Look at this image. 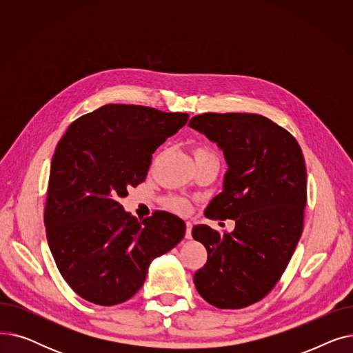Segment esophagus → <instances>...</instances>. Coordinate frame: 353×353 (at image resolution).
Here are the masks:
<instances>
[{"label":"esophagus","mask_w":353,"mask_h":353,"mask_svg":"<svg viewBox=\"0 0 353 353\" xmlns=\"http://www.w3.org/2000/svg\"><path fill=\"white\" fill-rule=\"evenodd\" d=\"M192 223H190V221H186V234H184V236H186V239H192Z\"/></svg>","instance_id":"esophagus-1"}]
</instances>
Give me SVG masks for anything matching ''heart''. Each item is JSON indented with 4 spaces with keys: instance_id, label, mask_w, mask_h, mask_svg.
Returning a JSON list of instances; mask_svg holds the SVG:
<instances>
[{
    "instance_id": "obj_1",
    "label": "heart",
    "mask_w": 353,
    "mask_h": 353,
    "mask_svg": "<svg viewBox=\"0 0 353 353\" xmlns=\"http://www.w3.org/2000/svg\"><path fill=\"white\" fill-rule=\"evenodd\" d=\"M201 154H213L210 150H208V148L205 147H197L194 150V157L197 156H201ZM165 206L169 208L170 210L176 212V213H180V214H184L188 213L189 209H190V203L184 199V197H180V196H169L165 200Z\"/></svg>"
}]
</instances>
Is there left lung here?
<instances>
[{"instance_id": "1", "label": "left lung", "mask_w": 353, "mask_h": 353, "mask_svg": "<svg viewBox=\"0 0 353 353\" xmlns=\"http://www.w3.org/2000/svg\"><path fill=\"white\" fill-rule=\"evenodd\" d=\"M189 125L223 150L229 169L223 192L205 216L233 219L232 233L196 225L208 262L194 273L200 296L219 309H242L263 299L279 282L303 232L306 165L296 139L268 117L205 113Z\"/></svg>"}]
</instances>
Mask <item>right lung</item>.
<instances>
[{
  "label": "right lung",
  "mask_w": 353,
  "mask_h": 353,
  "mask_svg": "<svg viewBox=\"0 0 353 353\" xmlns=\"http://www.w3.org/2000/svg\"><path fill=\"white\" fill-rule=\"evenodd\" d=\"M186 113L107 104L72 121L51 161L44 223L64 281L100 306L128 301L153 259L173 249L186 223L157 210L141 221L120 199L145 180L152 154L188 123Z\"/></svg>",
  "instance_id": "add662e5"
}]
</instances>
